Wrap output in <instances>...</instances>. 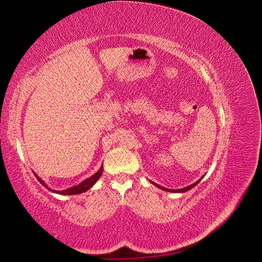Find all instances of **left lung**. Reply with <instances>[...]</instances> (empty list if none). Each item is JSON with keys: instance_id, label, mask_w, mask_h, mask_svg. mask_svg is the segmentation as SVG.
Segmentation results:
<instances>
[{"instance_id": "8db88e82", "label": "left lung", "mask_w": 262, "mask_h": 262, "mask_svg": "<svg viewBox=\"0 0 262 262\" xmlns=\"http://www.w3.org/2000/svg\"><path fill=\"white\" fill-rule=\"evenodd\" d=\"M202 179V178H201ZM201 179H199L198 181H195L194 184H192V185H190V186H188V187H185V188H182V189H175V190H172V189H167V188H164V187H162V186H160V185H157V184H153L157 187V188H160V189H163V190H165V191H169V192H186V191H188V190H190V189H192L193 187H195L198 184H199V182L201 181Z\"/></svg>"}]
</instances>
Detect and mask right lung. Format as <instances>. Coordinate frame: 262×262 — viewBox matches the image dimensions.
<instances>
[{"label":"right lung","mask_w":262,"mask_h":262,"mask_svg":"<svg viewBox=\"0 0 262 262\" xmlns=\"http://www.w3.org/2000/svg\"><path fill=\"white\" fill-rule=\"evenodd\" d=\"M102 166L101 167L99 168V170L95 173V175H93V176H91L90 178H87V179H85L84 181H82L80 185H77V186H75V187H72V188H69V189H66V190H62V191H58V190H52V189H50L48 186H47L45 182L39 178L36 173H35V176H36V178L39 180V182H40V184L43 186V187H46L47 189L48 190H50L51 192H54V193H59V194H63V195H66V194H78V193H83V192H85V191H87V190L89 189H91L94 185H95V182H96L99 178H100V176H101V173H102Z\"/></svg>","instance_id":"1"}]
</instances>
